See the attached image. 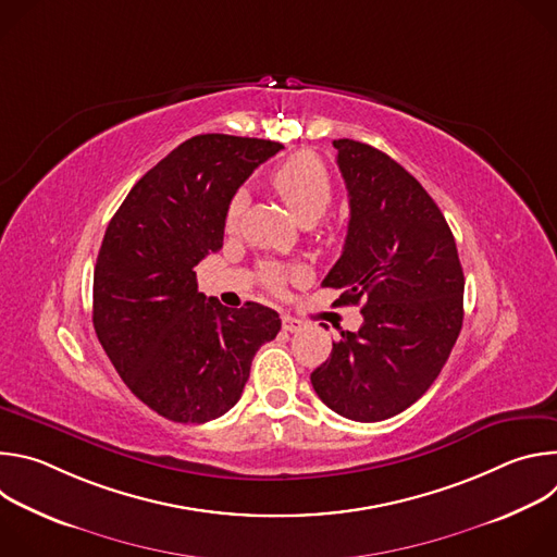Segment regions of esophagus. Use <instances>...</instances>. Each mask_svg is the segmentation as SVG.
I'll return each instance as SVG.
<instances>
[{"label": "esophagus", "instance_id": "34e87169", "mask_svg": "<svg viewBox=\"0 0 557 557\" xmlns=\"http://www.w3.org/2000/svg\"><path fill=\"white\" fill-rule=\"evenodd\" d=\"M282 329L286 333H297V331H301V322L295 320V317H290V314H282Z\"/></svg>", "mask_w": 557, "mask_h": 557}]
</instances>
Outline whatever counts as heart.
Returning <instances> with one entry per match:
<instances>
[{"label": "heart", "mask_w": 557, "mask_h": 557, "mask_svg": "<svg viewBox=\"0 0 557 557\" xmlns=\"http://www.w3.org/2000/svg\"><path fill=\"white\" fill-rule=\"evenodd\" d=\"M269 181L277 196L288 207V211L293 213V218L301 224H312L317 218H322L333 202V178L320 158L308 151L290 156L288 161H284L280 168L271 172ZM243 207L245 191L233 194L224 213V222L228 228L237 222V218H240ZM288 275L290 271L282 264H267L264 269V280L271 288H282Z\"/></svg>", "instance_id": "obj_1"}]
</instances>
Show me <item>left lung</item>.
I'll list each match as a JSON object with an SVG mask.
<instances>
[{"label": "left lung", "instance_id": "8db88e82", "mask_svg": "<svg viewBox=\"0 0 557 557\" xmlns=\"http://www.w3.org/2000/svg\"><path fill=\"white\" fill-rule=\"evenodd\" d=\"M333 145L350 222L322 286L342 288L335 304H363V324L342 331L310 383L337 414L374 423L410 408L438 376L462 326L465 277L454 235L421 183L372 145Z\"/></svg>", "mask_w": 557, "mask_h": 557}]
</instances>
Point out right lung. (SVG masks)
I'll return each mask as SVG.
<instances>
[{"mask_svg":"<svg viewBox=\"0 0 557 557\" xmlns=\"http://www.w3.org/2000/svg\"><path fill=\"white\" fill-rule=\"evenodd\" d=\"M284 145L200 134L151 168L110 220L95 267L97 337L134 396L176 423H207L243 396L251 361L282 329L247 301L198 293L196 264L222 247L233 194Z\"/></svg>","mask_w":557,"mask_h":557,"instance_id":"1","label":"right lung"}]
</instances>
